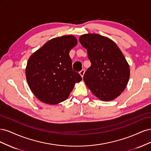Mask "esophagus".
<instances>
[{
    "label": "esophagus",
    "instance_id": "obj_1",
    "mask_svg": "<svg viewBox=\"0 0 151 151\" xmlns=\"http://www.w3.org/2000/svg\"><path fill=\"white\" fill-rule=\"evenodd\" d=\"M84 73H85V70H84V69L81 70L79 72V74H80V75L81 76V77H83L84 74Z\"/></svg>",
    "mask_w": 151,
    "mask_h": 151
}]
</instances>
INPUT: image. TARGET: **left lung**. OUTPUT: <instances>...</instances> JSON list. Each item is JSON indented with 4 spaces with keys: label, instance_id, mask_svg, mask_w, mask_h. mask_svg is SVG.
Segmentation results:
<instances>
[{
    "label": "left lung",
    "instance_id": "1",
    "mask_svg": "<svg viewBox=\"0 0 151 151\" xmlns=\"http://www.w3.org/2000/svg\"><path fill=\"white\" fill-rule=\"evenodd\" d=\"M79 41L91 63L83 77L86 86L101 101L115 99L130 77L129 65L121 50L111 40L98 34L81 35Z\"/></svg>",
    "mask_w": 151,
    "mask_h": 151
}]
</instances>
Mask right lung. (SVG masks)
<instances>
[{
  "label": "right lung",
  "mask_w": 151,
  "mask_h": 151,
  "mask_svg": "<svg viewBox=\"0 0 151 151\" xmlns=\"http://www.w3.org/2000/svg\"><path fill=\"white\" fill-rule=\"evenodd\" d=\"M77 43L72 35L49 40L31 55L26 77L30 89L41 101L55 104L65 101L74 84L82 80L72 69L69 52Z\"/></svg>",
  "instance_id": "obj_1"
}]
</instances>
